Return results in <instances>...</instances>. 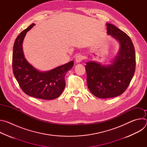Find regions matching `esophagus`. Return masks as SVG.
I'll use <instances>...</instances> for the list:
<instances>
[{
    "label": "esophagus",
    "instance_id": "obj_1",
    "mask_svg": "<svg viewBox=\"0 0 147 147\" xmlns=\"http://www.w3.org/2000/svg\"><path fill=\"white\" fill-rule=\"evenodd\" d=\"M82 59H83L82 56L78 54V55H76V56L75 57V61H76V63H80L82 60Z\"/></svg>",
    "mask_w": 147,
    "mask_h": 147
}]
</instances>
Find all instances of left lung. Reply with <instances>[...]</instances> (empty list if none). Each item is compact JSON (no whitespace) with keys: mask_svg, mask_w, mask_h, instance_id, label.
I'll return each mask as SVG.
<instances>
[{"mask_svg":"<svg viewBox=\"0 0 147 147\" xmlns=\"http://www.w3.org/2000/svg\"><path fill=\"white\" fill-rule=\"evenodd\" d=\"M107 34L120 44L117 55L112 65L103 66L90 61L86 65L87 86L99 98H109L122 94L129 86L136 69V53L130 38L112 24L107 23Z\"/></svg>","mask_w":147,"mask_h":147,"instance_id":"1","label":"left lung"}]
</instances>
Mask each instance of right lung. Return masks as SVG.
Listing matches in <instances>:
<instances>
[{
  "label": "right lung",
  "mask_w": 147,
  "mask_h": 147,
  "mask_svg": "<svg viewBox=\"0 0 147 147\" xmlns=\"http://www.w3.org/2000/svg\"><path fill=\"white\" fill-rule=\"evenodd\" d=\"M35 26L32 24L16 38L13 52V71L20 88L27 95L51 100L59 97L65 88V76L73 65V61L51 70L41 72L35 69L24 57L23 42L27 32Z\"/></svg>",
  "instance_id": "add662e5"
}]
</instances>
